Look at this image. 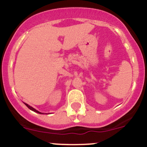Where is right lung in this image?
Returning a JSON list of instances; mask_svg holds the SVG:
<instances>
[{
    "label": "right lung",
    "mask_w": 147,
    "mask_h": 147,
    "mask_svg": "<svg viewBox=\"0 0 147 147\" xmlns=\"http://www.w3.org/2000/svg\"><path fill=\"white\" fill-rule=\"evenodd\" d=\"M25 105H26V106L28 107V108H29L30 109V110H32V111H33V112H37V113H38V114H43V113H41V112H38V110H36V109H34L33 107H30V105H28V104H26V103H25Z\"/></svg>",
    "instance_id": "add662e5"
}]
</instances>
